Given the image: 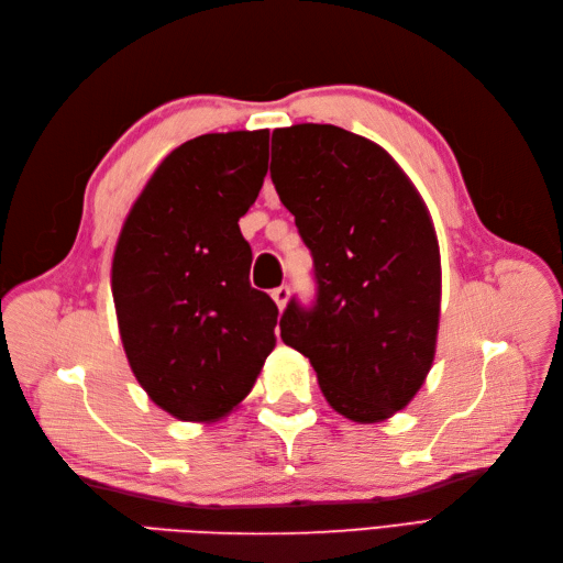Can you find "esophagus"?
I'll use <instances>...</instances> for the list:
<instances>
[{"label": "esophagus", "mask_w": 563, "mask_h": 563, "mask_svg": "<svg viewBox=\"0 0 563 563\" xmlns=\"http://www.w3.org/2000/svg\"><path fill=\"white\" fill-rule=\"evenodd\" d=\"M288 296H291V291H288V286H279V288H275V291H272V300L277 302V308H279V310H284V308H286Z\"/></svg>", "instance_id": "34e87169"}]
</instances>
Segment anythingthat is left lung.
<instances>
[{
  "instance_id": "obj_1",
  "label": "left lung",
  "mask_w": 563,
  "mask_h": 563,
  "mask_svg": "<svg viewBox=\"0 0 563 563\" xmlns=\"http://www.w3.org/2000/svg\"><path fill=\"white\" fill-rule=\"evenodd\" d=\"M272 183L312 251L317 300L282 314V340L310 360L323 397L380 422L432 368L441 261L432 218L399 164L333 124L272 131Z\"/></svg>"
}]
</instances>
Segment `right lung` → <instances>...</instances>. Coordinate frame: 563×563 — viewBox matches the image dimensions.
Listing matches in <instances>:
<instances>
[{
  "label": "right lung",
  "instance_id": "1",
  "mask_svg": "<svg viewBox=\"0 0 563 563\" xmlns=\"http://www.w3.org/2000/svg\"><path fill=\"white\" fill-rule=\"evenodd\" d=\"M267 159V129L187 141L157 166L119 232V335L135 380L178 420L234 411L275 350L279 310L249 284L240 230Z\"/></svg>",
  "mask_w": 563,
  "mask_h": 563
}]
</instances>
